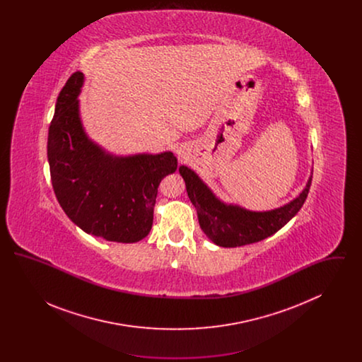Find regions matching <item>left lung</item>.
<instances>
[{
  "mask_svg": "<svg viewBox=\"0 0 362 362\" xmlns=\"http://www.w3.org/2000/svg\"><path fill=\"white\" fill-rule=\"evenodd\" d=\"M179 173L186 183L189 201L197 209L202 232L211 243L226 248L252 244L274 235L304 205L312 182L310 171L304 189L288 204L270 210H250L220 199L187 165H180Z\"/></svg>",
  "mask_w": 362,
  "mask_h": 362,
  "instance_id": "8db88e82",
  "label": "left lung"
}]
</instances>
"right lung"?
Masks as SVG:
<instances>
[{"mask_svg":"<svg viewBox=\"0 0 362 362\" xmlns=\"http://www.w3.org/2000/svg\"><path fill=\"white\" fill-rule=\"evenodd\" d=\"M84 74L70 76L58 95L47 158L55 197L70 220L104 240L137 243L153 224L160 182L177 168L173 152L118 156L88 136L80 111Z\"/></svg>","mask_w":362,"mask_h":362,"instance_id":"obj_1","label":"right lung"}]
</instances>
